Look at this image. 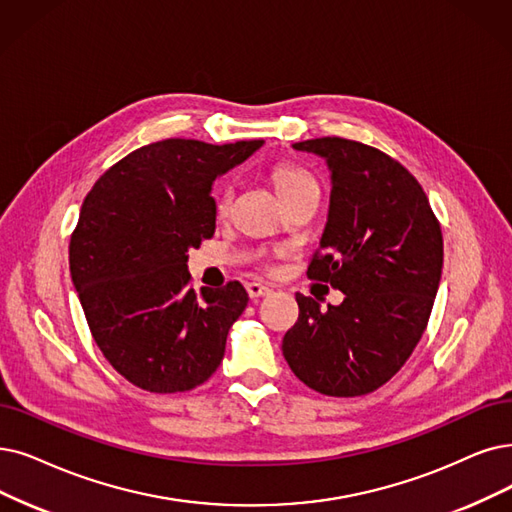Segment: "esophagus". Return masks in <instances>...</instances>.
Segmentation results:
<instances>
[{"label": "esophagus", "mask_w": 512, "mask_h": 512, "mask_svg": "<svg viewBox=\"0 0 512 512\" xmlns=\"http://www.w3.org/2000/svg\"><path fill=\"white\" fill-rule=\"evenodd\" d=\"M245 288H248V294H250V298H252V300H254V298H262V296H269V294H271V288H269V285L258 283V281H250L248 285H245Z\"/></svg>", "instance_id": "1"}]
</instances>
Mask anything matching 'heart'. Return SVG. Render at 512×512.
<instances>
[{"mask_svg": "<svg viewBox=\"0 0 512 512\" xmlns=\"http://www.w3.org/2000/svg\"><path fill=\"white\" fill-rule=\"evenodd\" d=\"M271 180H273L275 191L281 199H288V197H292V195H296L304 189L317 187L315 178L306 170L294 166V163H277V166L271 170ZM233 197H235L233 182L224 180L214 193V208L220 216H224L231 210Z\"/></svg>", "mask_w": 512, "mask_h": 512, "instance_id": "heart-1", "label": "heart"}]
</instances>
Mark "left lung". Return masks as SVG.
<instances>
[{
	"label": "left lung",
	"instance_id": "8db88e82",
	"mask_svg": "<svg viewBox=\"0 0 512 512\" xmlns=\"http://www.w3.org/2000/svg\"><path fill=\"white\" fill-rule=\"evenodd\" d=\"M332 172L330 212L309 275L344 294L323 313L296 294L283 357L313 391L361 397L391 380L420 342L439 290L443 235L420 182L399 161L338 136L292 145Z\"/></svg>",
	"mask_w": 512,
	"mask_h": 512
}]
</instances>
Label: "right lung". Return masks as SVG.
Listing matches in <instances>:
<instances>
[{
    "label": "right lung",
    "mask_w": 512,
    "mask_h": 512,
    "mask_svg": "<svg viewBox=\"0 0 512 512\" xmlns=\"http://www.w3.org/2000/svg\"><path fill=\"white\" fill-rule=\"evenodd\" d=\"M262 145L159 140L117 161L84 199L71 279L98 349L142 391H191L224 357L248 292L229 281L197 294L187 260L216 231L212 182Z\"/></svg>",
    "instance_id": "right-lung-1"
}]
</instances>
